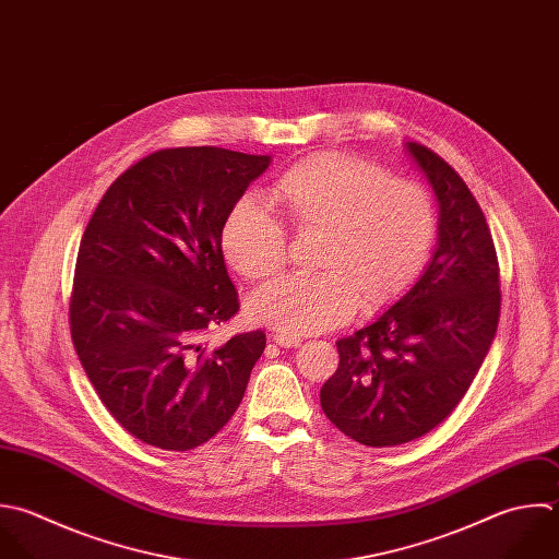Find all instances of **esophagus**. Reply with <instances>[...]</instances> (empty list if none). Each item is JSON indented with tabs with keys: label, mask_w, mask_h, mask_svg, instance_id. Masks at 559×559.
<instances>
[{
	"label": "esophagus",
	"mask_w": 559,
	"mask_h": 559,
	"mask_svg": "<svg viewBox=\"0 0 559 559\" xmlns=\"http://www.w3.org/2000/svg\"><path fill=\"white\" fill-rule=\"evenodd\" d=\"M272 340H274V344H278V346H283V348H296V346H300V344H302V340H300V337H296V335H287V333H274V335H272Z\"/></svg>",
	"instance_id": "obj_1"
}]
</instances>
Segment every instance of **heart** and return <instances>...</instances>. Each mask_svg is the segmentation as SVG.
Segmentation results:
<instances>
[{"instance_id": "b5f03b06", "label": "heart", "mask_w": 559, "mask_h": 559, "mask_svg": "<svg viewBox=\"0 0 559 559\" xmlns=\"http://www.w3.org/2000/svg\"><path fill=\"white\" fill-rule=\"evenodd\" d=\"M267 202L296 233L318 230L316 274L283 276L250 300V316L287 335L326 331L357 305L379 311L425 274L438 241V211L427 187L390 178L361 158L322 152L281 174ZM222 252L248 281L281 272L283 224L252 200L233 204L222 224Z\"/></svg>"}]
</instances>
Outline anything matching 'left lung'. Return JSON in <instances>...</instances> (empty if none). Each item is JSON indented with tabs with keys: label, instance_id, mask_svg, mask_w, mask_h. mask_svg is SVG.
Returning a JSON list of instances; mask_svg holds the SVG:
<instances>
[{
	"label": "left lung",
	"instance_id": "obj_1",
	"mask_svg": "<svg viewBox=\"0 0 559 559\" xmlns=\"http://www.w3.org/2000/svg\"><path fill=\"white\" fill-rule=\"evenodd\" d=\"M405 147L440 206L438 248L394 307L337 342L340 366L320 390L326 418L377 449L418 440L453 414L501 316L499 259L479 202L436 152Z\"/></svg>",
	"mask_w": 559,
	"mask_h": 559
}]
</instances>
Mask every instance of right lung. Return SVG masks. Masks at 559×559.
Returning a JSON list of instances; mask_svg holds the SVG:
<instances>
[{
    "label": "right lung",
    "mask_w": 559,
    "mask_h": 559,
    "mask_svg": "<svg viewBox=\"0 0 559 559\" xmlns=\"http://www.w3.org/2000/svg\"><path fill=\"white\" fill-rule=\"evenodd\" d=\"M270 156L158 150L104 193L80 241L69 302L80 364L136 440L189 451L237 412L265 333H209L239 311L222 224Z\"/></svg>",
    "instance_id": "add662e5"
}]
</instances>
